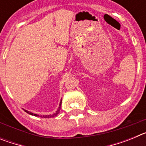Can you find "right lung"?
I'll return each mask as SVG.
<instances>
[{
  "label": "right lung",
  "mask_w": 146,
  "mask_h": 146,
  "mask_svg": "<svg viewBox=\"0 0 146 146\" xmlns=\"http://www.w3.org/2000/svg\"><path fill=\"white\" fill-rule=\"evenodd\" d=\"M60 105H61V102H60V106H59V108H58V110L57 111L55 112V113H53V114H52V115H41V117H42V118H52V117H55V116H56V115H57L58 114V113H59V112H60ZM25 111L26 112V113H29L30 115H35V116H38V115H36V114H33V113H29V112H28V111H27V110H25Z\"/></svg>",
  "instance_id": "obj_1"
}]
</instances>
